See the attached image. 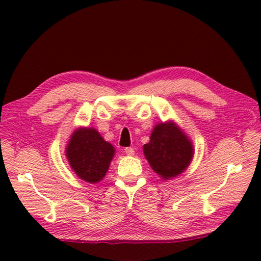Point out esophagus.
Segmentation results:
<instances>
[{
	"label": "esophagus",
	"instance_id": "obj_1",
	"mask_svg": "<svg viewBox=\"0 0 261 261\" xmlns=\"http://www.w3.org/2000/svg\"><path fill=\"white\" fill-rule=\"evenodd\" d=\"M125 153L127 154V156H134V154H135V149L131 148V147L125 148Z\"/></svg>",
	"mask_w": 261,
	"mask_h": 261
}]
</instances>
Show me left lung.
Listing matches in <instances>:
<instances>
[{
  "label": "left lung",
  "instance_id": "obj_1",
  "mask_svg": "<svg viewBox=\"0 0 261 261\" xmlns=\"http://www.w3.org/2000/svg\"><path fill=\"white\" fill-rule=\"evenodd\" d=\"M143 153L154 173L169 180L187 169L194 157V146L186 132L174 121L154 125Z\"/></svg>",
  "mask_w": 261,
  "mask_h": 261
}]
</instances>
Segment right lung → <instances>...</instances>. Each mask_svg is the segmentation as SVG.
I'll return each instance as SVG.
<instances>
[{"label":"right lung","instance_id":"right-lung-1","mask_svg":"<svg viewBox=\"0 0 261 261\" xmlns=\"http://www.w3.org/2000/svg\"><path fill=\"white\" fill-rule=\"evenodd\" d=\"M65 153L77 177L90 184H96L107 175L115 149L96 129L80 126L70 135Z\"/></svg>","mask_w":261,"mask_h":261}]
</instances>
